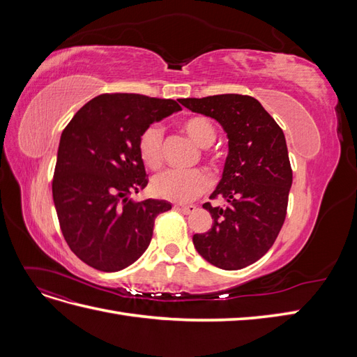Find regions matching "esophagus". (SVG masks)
Wrapping results in <instances>:
<instances>
[{
	"instance_id": "obj_1",
	"label": "esophagus",
	"mask_w": 357,
	"mask_h": 357,
	"mask_svg": "<svg viewBox=\"0 0 357 357\" xmlns=\"http://www.w3.org/2000/svg\"><path fill=\"white\" fill-rule=\"evenodd\" d=\"M176 208L177 210H180L181 213H185V214H190V213H193L197 210V207L193 204H189V205H176Z\"/></svg>"
}]
</instances>
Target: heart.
<instances>
[{"mask_svg": "<svg viewBox=\"0 0 357 357\" xmlns=\"http://www.w3.org/2000/svg\"><path fill=\"white\" fill-rule=\"evenodd\" d=\"M181 129L201 147L210 146L215 139V129L207 117L193 116L181 122ZM162 129L150 125L138 138V155L143 164L156 169L160 165ZM208 186V178L199 169H168L156 176L152 190L156 197L172 202H189Z\"/></svg>", "mask_w": 357, "mask_h": 357, "instance_id": "1", "label": "heart"}]
</instances>
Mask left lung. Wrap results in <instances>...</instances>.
<instances>
[{"label": "left lung", "mask_w": 357, "mask_h": 357, "mask_svg": "<svg viewBox=\"0 0 357 357\" xmlns=\"http://www.w3.org/2000/svg\"><path fill=\"white\" fill-rule=\"evenodd\" d=\"M178 102L218 121L228 138L222 178L210 198L222 197L229 205H202L213 225L193 235V245L214 266L245 268L271 248L284 223L291 186L284 134L253 96L223 93Z\"/></svg>", "instance_id": "obj_1"}]
</instances>
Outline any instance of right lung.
Listing matches in <instances>:
<instances>
[{"label": "right lung", "mask_w": 357, "mask_h": 357, "mask_svg": "<svg viewBox=\"0 0 357 357\" xmlns=\"http://www.w3.org/2000/svg\"><path fill=\"white\" fill-rule=\"evenodd\" d=\"M180 110L174 100L104 93L84 104L63 129L53 202L63 238L84 264L116 273L147 250L156 215L171 204L129 198L147 186L138 138Z\"/></svg>", "instance_id": "1"}]
</instances>
